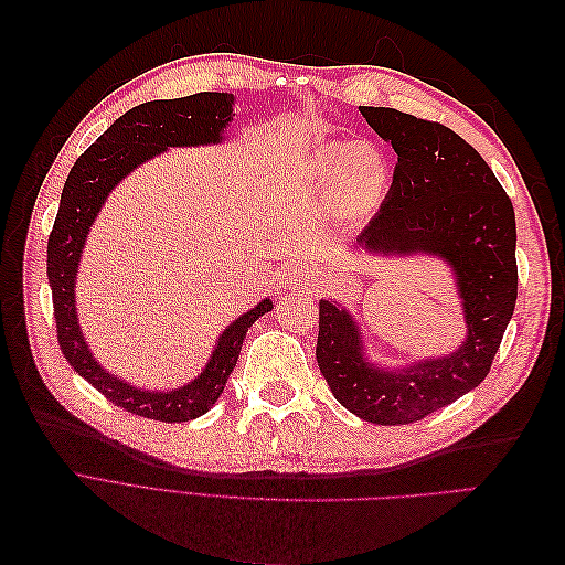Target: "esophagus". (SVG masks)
Segmentation results:
<instances>
[{"label": "esophagus", "instance_id": "34e87169", "mask_svg": "<svg viewBox=\"0 0 565 565\" xmlns=\"http://www.w3.org/2000/svg\"><path fill=\"white\" fill-rule=\"evenodd\" d=\"M278 280L285 289H313L318 285V273L306 259H292L280 268Z\"/></svg>", "mask_w": 565, "mask_h": 565}]
</instances>
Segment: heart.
Returning <instances> with one entry per match:
<instances>
[{"instance_id":"b5f03b06","label":"heart","mask_w":565,"mask_h":565,"mask_svg":"<svg viewBox=\"0 0 565 565\" xmlns=\"http://www.w3.org/2000/svg\"><path fill=\"white\" fill-rule=\"evenodd\" d=\"M311 177L334 200L337 214L355 221L382 202L388 188V162L370 143L330 141L313 152Z\"/></svg>"}]
</instances>
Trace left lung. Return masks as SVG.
<instances>
[{
    "instance_id": "8db88e82",
    "label": "left lung",
    "mask_w": 565,
    "mask_h": 565,
    "mask_svg": "<svg viewBox=\"0 0 565 565\" xmlns=\"http://www.w3.org/2000/svg\"><path fill=\"white\" fill-rule=\"evenodd\" d=\"M361 113L398 164L382 210L351 249L448 264L467 322L455 351L386 367L367 358L347 306L320 299L316 358L334 398L365 422L398 426L455 403L490 372L516 306V216L488 162L452 129L393 108Z\"/></svg>"
}]
</instances>
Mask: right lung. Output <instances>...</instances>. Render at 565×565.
I'll use <instances>...</instances> for the list:
<instances>
[{"mask_svg":"<svg viewBox=\"0 0 565 565\" xmlns=\"http://www.w3.org/2000/svg\"><path fill=\"white\" fill-rule=\"evenodd\" d=\"M233 106L235 96L224 92H202L136 106L117 117L96 143L82 152L63 185L54 231L46 245V276L54 297L58 344L79 377L104 393L110 403L139 417L188 422L207 413L226 388L247 330L273 309V301L268 297L262 299L218 334L207 365L195 380L169 391L141 388L100 365L79 328L75 285L82 252L100 207L119 181L136 167L162 156L167 148L221 143L226 139V127L233 122Z\"/></svg>","mask_w":565,"mask_h":565,"instance_id":"1","label":"right lung"}]
</instances>
